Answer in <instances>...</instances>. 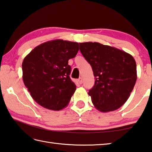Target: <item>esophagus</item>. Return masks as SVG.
<instances>
[{
  "label": "esophagus",
  "mask_w": 152,
  "mask_h": 152,
  "mask_svg": "<svg viewBox=\"0 0 152 152\" xmlns=\"http://www.w3.org/2000/svg\"><path fill=\"white\" fill-rule=\"evenodd\" d=\"M78 82L80 84H82V82H83V79H82V77H80V78H78Z\"/></svg>",
  "instance_id": "esophagus-1"
}]
</instances>
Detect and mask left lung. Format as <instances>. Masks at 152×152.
Segmentation results:
<instances>
[{
    "instance_id": "left-lung-1",
    "label": "left lung",
    "mask_w": 152,
    "mask_h": 152,
    "mask_svg": "<svg viewBox=\"0 0 152 152\" xmlns=\"http://www.w3.org/2000/svg\"><path fill=\"white\" fill-rule=\"evenodd\" d=\"M80 50L95 77L94 85L88 91L94 106L103 113L118 109L127 101L137 80L134 58L97 42L80 43Z\"/></svg>"
}]
</instances>
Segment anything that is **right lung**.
Instances as JSON below:
<instances>
[{"mask_svg":"<svg viewBox=\"0 0 152 152\" xmlns=\"http://www.w3.org/2000/svg\"><path fill=\"white\" fill-rule=\"evenodd\" d=\"M78 50V43L56 39L37 46L24 58L23 80L37 103L53 110L67 107L76 88L68 60Z\"/></svg>","mask_w":152,"mask_h":152,"instance_id":"1","label":"right lung"}]
</instances>
